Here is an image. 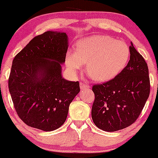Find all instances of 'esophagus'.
<instances>
[{
  "instance_id": "esophagus-1",
  "label": "esophagus",
  "mask_w": 158,
  "mask_h": 158,
  "mask_svg": "<svg viewBox=\"0 0 158 158\" xmlns=\"http://www.w3.org/2000/svg\"><path fill=\"white\" fill-rule=\"evenodd\" d=\"M90 88V86L87 84V83H84V82L80 83V88L81 90L85 89V88Z\"/></svg>"
}]
</instances>
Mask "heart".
I'll use <instances>...</instances> for the list:
<instances>
[{"label":"heart","instance_id":"obj_1","mask_svg":"<svg viewBox=\"0 0 158 158\" xmlns=\"http://www.w3.org/2000/svg\"><path fill=\"white\" fill-rule=\"evenodd\" d=\"M130 58V49L125 41L108 35H94L77 41V51H69L66 64L77 73L86 63V72L94 80L106 81L117 77Z\"/></svg>","mask_w":158,"mask_h":158}]
</instances>
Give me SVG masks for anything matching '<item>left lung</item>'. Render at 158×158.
<instances>
[{
  "mask_svg": "<svg viewBox=\"0 0 158 158\" xmlns=\"http://www.w3.org/2000/svg\"><path fill=\"white\" fill-rule=\"evenodd\" d=\"M130 60L117 77L93 85L95 95L91 116L94 124L106 131H116L131 126L138 118L150 94L146 61L129 47Z\"/></svg>",
  "mask_w": 158,
  "mask_h": 158,
  "instance_id": "obj_1",
  "label": "left lung"
}]
</instances>
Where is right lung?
<instances>
[{
    "instance_id": "add662e5",
    "label": "right lung",
    "mask_w": 158,
    "mask_h": 158,
    "mask_svg": "<svg viewBox=\"0 0 158 158\" xmlns=\"http://www.w3.org/2000/svg\"><path fill=\"white\" fill-rule=\"evenodd\" d=\"M68 48L65 32L48 31L34 37L14 58L9 90L27 126L51 131L66 120L70 102L80 91L79 81L61 77Z\"/></svg>"
}]
</instances>
